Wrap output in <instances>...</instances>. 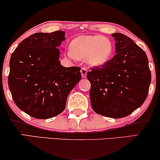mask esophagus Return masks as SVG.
Here are the masks:
<instances>
[{
    "mask_svg": "<svg viewBox=\"0 0 160 160\" xmlns=\"http://www.w3.org/2000/svg\"><path fill=\"white\" fill-rule=\"evenodd\" d=\"M81 73H82V76L83 78L86 77L87 73V70L86 68H82V69H81Z\"/></svg>",
    "mask_w": 160,
    "mask_h": 160,
    "instance_id": "34e87169",
    "label": "esophagus"
}]
</instances>
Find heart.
<instances>
[{"instance_id":"1","label":"heart","mask_w":160,"mask_h":160,"mask_svg":"<svg viewBox=\"0 0 160 160\" xmlns=\"http://www.w3.org/2000/svg\"><path fill=\"white\" fill-rule=\"evenodd\" d=\"M112 51V43L104 36H82L71 42L69 55L73 58L85 59L92 66H99L108 60Z\"/></svg>"}]
</instances>
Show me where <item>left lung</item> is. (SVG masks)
<instances>
[{
    "mask_svg": "<svg viewBox=\"0 0 160 160\" xmlns=\"http://www.w3.org/2000/svg\"><path fill=\"white\" fill-rule=\"evenodd\" d=\"M116 54L87 74L92 108L106 117H125L147 98L151 71L145 52L125 35L115 32Z\"/></svg>",
    "mask_w": 160,
    "mask_h": 160,
    "instance_id": "8db88e82",
    "label": "left lung"
}]
</instances>
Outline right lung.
<instances>
[{
	"instance_id": "add662e5",
	"label": "right lung",
	"mask_w": 160,
	"mask_h": 160,
	"mask_svg": "<svg viewBox=\"0 0 160 160\" xmlns=\"http://www.w3.org/2000/svg\"><path fill=\"white\" fill-rule=\"evenodd\" d=\"M64 40V31L36 32L12 54L8 87L17 106L30 117L47 119L62 113L69 93L82 78L81 68L60 65L58 47Z\"/></svg>"
}]
</instances>
